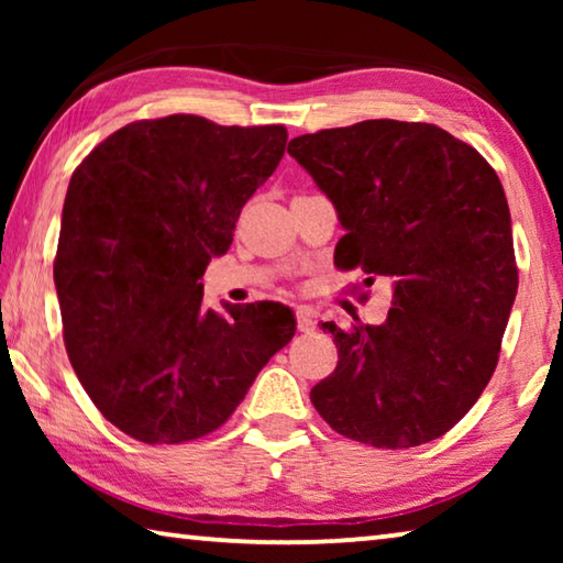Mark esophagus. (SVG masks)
Returning a JSON list of instances; mask_svg holds the SVG:
<instances>
[{
  "label": "esophagus",
  "mask_w": 563,
  "mask_h": 563,
  "mask_svg": "<svg viewBox=\"0 0 563 563\" xmlns=\"http://www.w3.org/2000/svg\"><path fill=\"white\" fill-rule=\"evenodd\" d=\"M318 328V320H316V312L310 308H298V330L300 332H312Z\"/></svg>",
  "instance_id": "esophagus-1"
}]
</instances>
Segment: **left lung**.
<instances>
[{"instance_id":"obj_1","label":"left lung","mask_w":563,"mask_h":563,"mask_svg":"<svg viewBox=\"0 0 563 563\" xmlns=\"http://www.w3.org/2000/svg\"><path fill=\"white\" fill-rule=\"evenodd\" d=\"M288 154L345 228L338 268L393 278L383 325H322L340 360L312 405L332 430L379 450L437 440L492 379L517 298L499 176L444 129L393 119L305 133Z\"/></svg>"}]
</instances>
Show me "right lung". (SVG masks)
Instances as JSON below:
<instances>
[{"label":"right lung","mask_w":563,"mask_h":563,"mask_svg":"<svg viewBox=\"0 0 563 563\" xmlns=\"http://www.w3.org/2000/svg\"><path fill=\"white\" fill-rule=\"evenodd\" d=\"M285 126L174 113L111 133L74 170L54 285L66 355L91 402L146 444L221 427L295 335L280 302L203 310L206 265L285 154Z\"/></svg>","instance_id":"add662e5"}]
</instances>
